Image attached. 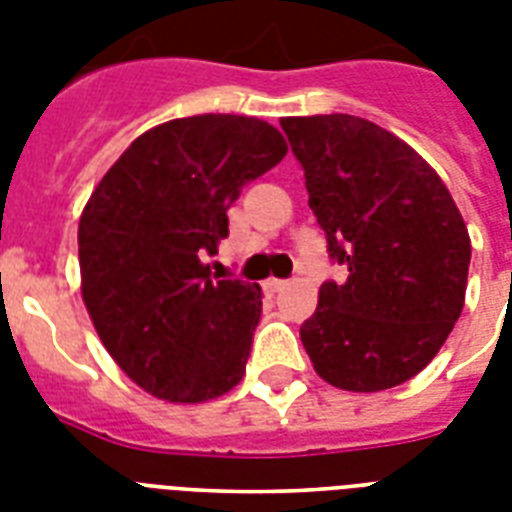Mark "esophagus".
<instances>
[{
	"label": "esophagus",
	"mask_w": 512,
	"mask_h": 512,
	"mask_svg": "<svg viewBox=\"0 0 512 512\" xmlns=\"http://www.w3.org/2000/svg\"><path fill=\"white\" fill-rule=\"evenodd\" d=\"M289 281H284V279H268L265 281V289H268V292H281V289L287 287Z\"/></svg>",
	"instance_id": "34e87169"
}]
</instances>
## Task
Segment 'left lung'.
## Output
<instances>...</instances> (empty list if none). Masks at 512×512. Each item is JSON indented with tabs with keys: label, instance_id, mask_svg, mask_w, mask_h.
<instances>
[{
	"label": "left lung",
	"instance_id": "obj_1",
	"mask_svg": "<svg viewBox=\"0 0 512 512\" xmlns=\"http://www.w3.org/2000/svg\"><path fill=\"white\" fill-rule=\"evenodd\" d=\"M305 172L308 207L342 281H324L300 340L319 377L374 393L412 380L460 319L470 236L425 159L348 114L281 119Z\"/></svg>",
	"mask_w": 512,
	"mask_h": 512
}]
</instances>
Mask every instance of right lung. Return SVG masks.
<instances>
[{
	"label": "right lung",
	"mask_w": 512,
	"mask_h": 512,
	"mask_svg": "<svg viewBox=\"0 0 512 512\" xmlns=\"http://www.w3.org/2000/svg\"><path fill=\"white\" fill-rule=\"evenodd\" d=\"M287 154L252 116L204 114L143 132L79 220L82 297L100 340L143 390L199 404L239 385L263 313L260 287L212 279L241 185Z\"/></svg>",
	"instance_id": "add662e5"
}]
</instances>
